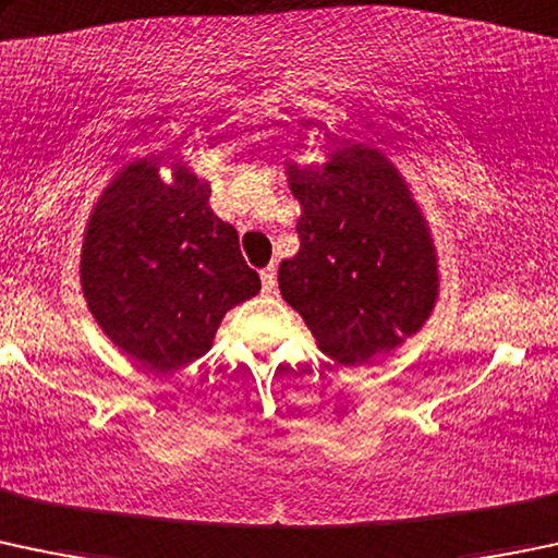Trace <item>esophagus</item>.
<instances>
[{"label": "esophagus", "mask_w": 558, "mask_h": 558, "mask_svg": "<svg viewBox=\"0 0 558 558\" xmlns=\"http://www.w3.org/2000/svg\"><path fill=\"white\" fill-rule=\"evenodd\" d=\"M275 283H278V272H275V264H269V267L262 269V291H264V294H272Z\"/></svg>", "instance_id": "obj_1"}]
</instances>
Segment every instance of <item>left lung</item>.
Listing matches in <instances>:
<instances>
[{
  "label": "left lung",
  "instance_id": "1",
  "mask_svg": "<svg viewBox=\"0 0 558 558\" xmlns=\"http://www.w3.org/2000/svg\"><path fill=\"white\" fill-rule=\"evenodd\" d=\"M289 184L302 216L280 294L333 361L396 350L438 296L436 248L407 181L383 151L350 144L320 168L289 166Z\"/></svg>",
  "mask_w": 558,
  "mask_h": 558
}]
</instances>
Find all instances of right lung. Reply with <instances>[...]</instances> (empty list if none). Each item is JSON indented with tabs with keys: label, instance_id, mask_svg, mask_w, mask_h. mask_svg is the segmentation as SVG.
I'll return each instance as SVG.
<instances>
[{
	"label": "right lung",
	"instance_id": "obj_1",
	"mask_svg": "<svg viewBox=\"0 0 558 558\" xmlns=\"http://www.w3.org/2000/svg\"><path fill=\"white\" fill-rule=\"evenodd\" d=\"M160 157L131 162L98 197L82 243L93 318L128 357L173 372L205 355L227 310L259 294L238 230L210 210V186Z\"/></svg>",
	"mask_w": 558,
	"mask_h": 558
}]
</instances>
